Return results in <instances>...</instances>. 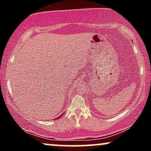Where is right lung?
<instances>
[{"instance_id":"add662e5","label":"right lung","mask_w":151,"mask_h":151,"mask_svg":"<svg viewBox=\"0 0 151 151\" xmlns=\"http://www.w3.org/2000/svg\"><path fill=\"white\" fill-rule=\"evenodd\" d=\"M60 115V116H59L58 117H57V118H56V119H59V118H60V117H61V116H62V115Z\"/></svg>"}]
</instances>
